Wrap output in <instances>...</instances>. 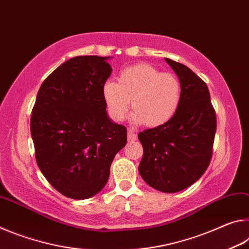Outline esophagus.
Masks as SVG:
<instances>
[{"instance_id":"34e87169","label":"esophagus","mask_w":249,"mask_h":249,"mask_svg":"<svg viewBox=\"0 0 249 249\" xmlns=\"http://www.w3.org/2000/svg\"><path fill=\"white\" fill-rule=\"evenodd\" d=\"M127 140H128V142H134V141L137 140V135H136V133L134 132V130L128 129V132H127Z\"/></svg>"}]
</instances>
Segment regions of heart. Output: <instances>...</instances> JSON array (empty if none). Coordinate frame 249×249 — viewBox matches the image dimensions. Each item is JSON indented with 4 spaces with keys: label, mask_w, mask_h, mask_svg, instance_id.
Here are the masks:
<instances>
[{
    "label": "heart",
    "mask_w": 249,
    "mask_h": 249,
    "mask_svg": "<svg viewBox=\"0 0 249 249\" xmlns=\"http://www.w3.org/2000/svg\"><path fill=\"white\" fill-rule=\"evenodd\" d=\"M102 92L113 120L121 122L125 119L130 101L133 121L147 127H158L169 122L178 111L182 98L180 80L149 64H137L124 69L117 83L105 82Z\"/></svg>",
    "instance_id": "heart-1"
}]
</instances>
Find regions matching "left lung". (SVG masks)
Returning <instances> with one entry per match:
<instances>
[{
  "mask_svg": "<svg viewBox=\"0 0 249 249\" xmlns=\"http://www.w3.org/2000/svg\"><path fill=\"white\" fill-rule=\"evenodd\" d=\"M166 61L178 75L182 98L169 122L138 134L144 149L138 170L150 187L175 193L190 187L208 169L216 114L203 80L180 62Z\"/></svg>",
  "mask_w": 249,
  "mask_h": 249,
  "instance_id": "8db88e82",
  "label": "left lung"
}]
</instances>
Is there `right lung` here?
<instances>
[{
  "label": "right lung",
  "instance_id": "1",
  "mask_svg": "<svg viewBox=\"0 0 249 249\" xmlns=\"http://www.w3.org/2000/svg\"><path fill=\"white\" fill-rule=\"evenodd\" d=\"M108 57L78 56L53 71L37 93L31 133L37 165L58 192L74 200L93 196L109 177L127 129L107 114L103 86Z\"/></svg>",
  "mask_w": 249,
  "mask_h": 249
}]
</instances>
